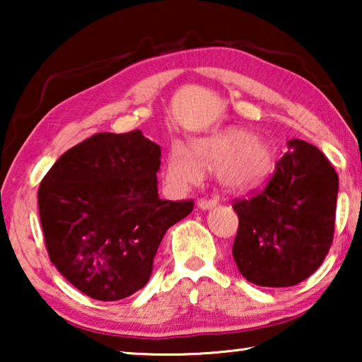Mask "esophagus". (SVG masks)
I'll use <instances>...</instances> for the list:
<instances>
[{"instance_id":"obj_1","label":"esophagus","mask_w":362,"mask_h":362,"mask_svg":"<svg viewBox=\"0 0 362 362\" xmlns=\"http://www.w3.org/2000/svg\"><path fill=\"white\" fill-rule=\"evenodd\" d=\"M216 206H217V199H206V198L198 199V207L203 211H209Z\"/></svg>"}]
</instances>
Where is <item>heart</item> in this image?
Returning a JSON list of instances; mask_svg holds the SVG:
<instances>
[{
	"mask_svg": "<svg viewBox=\"0 0 362 362\" xmlns=\"http://www.w3.org/2000/svg\"><path fill=\"white\" fill-rule=\"evenodd\" d=\"M276 155L272 144L244 127H226L193 139L188 150L174 144L164 166V179L173 189H185L212 170L220 187L230 193L259 188L272 175Z\"/></svg>",
	"mask_w": 362,
	"mask_h": 362,
	"instance_id": "1",
	"label": "heart"
}]
</instances>
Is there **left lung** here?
<instances>
[{"mask_svg":"<svg viewBox=\"0 0 362 362\" xmlns=\"http://www.w3.org/2000/svg\"><path fill=\"white\" fill-rule=\"evenodd\" d=\"M337 194L339 175L322 151L289 140L267 188L233 206L240 218L233 259L243 276L263 287L311 276L334 240Z\"/></svg>","mask_w":362,"mask_h":362,"instance_id":"left-lung-1","label":"left lung"}]
</instances>
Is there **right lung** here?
<instances>
[{
    "label": "right lung",
    "instance_id": "1",
    "mask_svg": "<svg viewBox=\"0 0 362 362\" xmlns=\"http://www.w3.org/2000/svg\"><path fill=\"white\" fill-rule=\"evenodd\" d=\"M161 146L140 131L100 132L60 156L38 189L49 259L86 296L115 302L148 283L164 233L193 201L158 194Z\"/></svg>",
    "mask_w": 362,
    "mask_h": 362
}]
</instances>
